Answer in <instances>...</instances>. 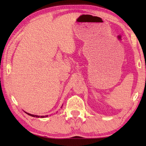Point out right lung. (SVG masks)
<instances>
[{
	"label": "right lung",
	"mask_w": 146,
	"mask_h": 146,
	"mask_svg": "<svg viewBox=\"0 0 146 146\" xmlns=\"http://www.w3.org/2000/svg\"><path fill=\"white\" fill-rule=\"evenodd\" d=\"M27 115H29L30 116H32V117H41V118H44V117H48V115H45V116H39V115H33V114H30L29 113H26Z\"/></svg>",
	"instance_id": "obj_1"
}]
</instances>
